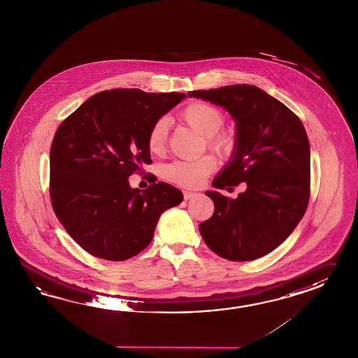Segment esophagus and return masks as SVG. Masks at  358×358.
Here are the masks:
<instances>
[{
    "instance_id": "esophagus-1",
    "label": "esophagus",
    "mask_w": 358,
    "mask_h": 358,
    "mask_svg": "<svg viewBox=\"0 0 358 358\" xmlns=\"http://www.w3.org/2000/svg\"><path fill=\"white\" fill-rule=\"evenodd\" d=\"M196 195H198L196 192H183V198H185L186 201H189V199H192V198H195Z\"/></svg>"
}]
</instances>
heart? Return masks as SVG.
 <instances>
[{
    "mask_svg": "<svg viewBox=\"0 0 358 358\" xmlns=\"http://www.w3.org/2000/svg\"><path fill=\"white\" fill-rule=\"evenodd\" d=\"M180 117L192 129L206 137L210 150L221 157H230L236 150V141L230 131H220L225 122V115L217 106L196 101L186 106ZM168 142V119L160 117L154 122L148 133V148L151 154L160 155L164 152ZM217 168V160L212 155L195 160H176L164 166L163 177L166 181L187 189H196Z\"/></svg>",
    "mask_w": 358,
    "mask_h": 358,
    "instance_id": "heart-1",
    "label": "heart"
}]
</instances>
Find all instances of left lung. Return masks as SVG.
<instances>
[{
	"instance_id": "1",
	"label": "left lung",
	"mask_w": 358,
	"mask_h": 358,
	"mask_svg": "<svg viewBox=\"0 0 358 358\" xmlns=\"http://www.w3.org/2000/svg\"><path fill=\"white\" fill-rule=\"evenodd\" d=\"M222 106L236 122L233 160L213 180L216 189L245 192L227 199L207 192L212 217L199 225L210 250L230 262L262 257L283 243L306 213L310 196V148L301 120L260 87L247 84L192 90Z\"/></svg>"
}]
</instances>
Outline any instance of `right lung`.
Wrapping results in <instances>:
<instances>
[{"mask_svg": "<svg viewBox=\"0 0 358 358\" xmlns=\"http://www.w3.org/2000/svg\"><path fill=\"white\" fill-rule=\"evenodd\" d=\"M185 96L125 87L99 92L55 131L52 210L87 253L108 262L131 259L152 241L162 213L182 201V192L169 183L155 180L141 192L128 177L151 163V125Z\"/></svg>", "mask_w": 358, "mask_h": 358, "instance_id": "add662e5", "label": "right lung"}]
</instances>
